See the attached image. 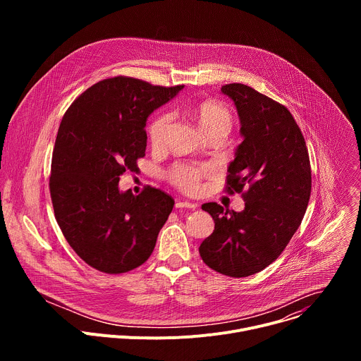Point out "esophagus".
<instances>
[{
	"instance_id": "esophagus-1",
	"label": "esophagus",
	"mask_w": 361,
	"mask_h": 361,
	"mask_svg": "<svg viewBox=\"0 0 361 361\" xmlns=\"http://www.w3.org/2000/svg\"><path fill=\"white\" fill-rule=\"evenodd\" d=\"M197 207V204H194V202H190V201H181V200H178L177 202H176V209H195Z\"/></svg>"
}]
</instances>
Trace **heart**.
I'll return each instance as SVG.
<instances>
[{
	"label": "heart",
	"mask_w": 361,
	"mask_h": 361,
	"mask_svg": "<svg viewBox=\"0 0 361 361\" xmlns=\"http://www.w3.org/2000/svg\"><path fill=\"white\" fill-rule=\"evenodd\" d=\"M190 114L198 121L201 130L205 135L213 133H224L228 134L234 124L233 113L223 102L216 99H202L194 102L188 107ZM170 126V116L166 111H161L152 117L148 124L147 133L149 144L154 148L163 145L167 130ZM210 167L207 166H190V164H177L167 171V180L184 192H195L200 188L201 180L210 173Z\"/></svg>",
	"instance_id": "obj_1"
}]
</instances>
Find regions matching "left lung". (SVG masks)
I'll use <instances>...</instances> for the list:
<instances>
[{"mask_svg": "<svg viewBox=\"0 0 361 361\" xmlns=\"http://www.w3.org/2000/svg\"><path fill=\"white\" fill-rule=\"evenodd\" d=\"M237 107L243 142L228 166L226 192L241 194L235 213L217 202L201 205L214 231L200 245L202 262L228 277L264 270L297 231L312 194V167L300 127L286 106L254 88L221 87Z\"/></svg>", "mask_w": 361, "mask_h": 361, "instance_id": "obj_1", "label": "left lung"}]
</instances>
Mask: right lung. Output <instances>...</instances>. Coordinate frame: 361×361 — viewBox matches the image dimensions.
<instances>
[{"label": "right lung", "mask_w": 361, "mask_h": 361, "mask_svg": "<svg viewBox=\"0 0 361 361\" xmlns=\"http://www.w3.org/2000/svg\"><path fill=\"white\" fill-rule=\"evenodd\" d=\"M183 85L161 87L117 75L87 88L66 111L51 160L56 220L90 267L121 274L148 260L174 200L145 185L120 192L126 173L145 156L147 117Z\"/></svg>", "instance_id": "1"}]
</instances>
